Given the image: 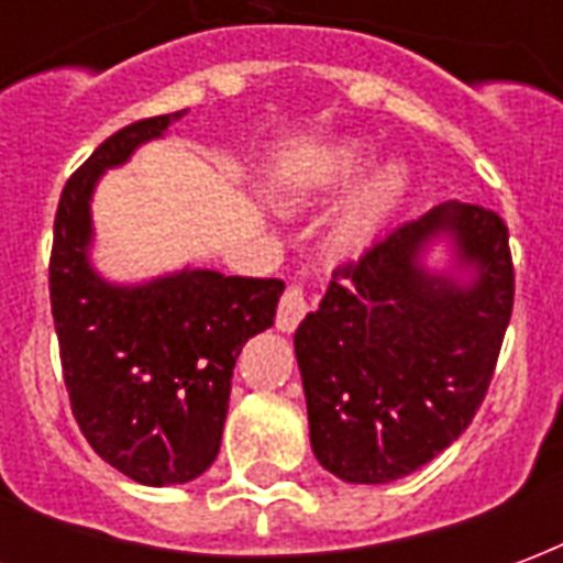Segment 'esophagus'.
<instances>
[{
    "label": "esophagus",
    "mask_w": 563,
    "mask_h": 563,
    "mask_svg": "<svg viewBox=\"0 0 563 563\" xmlns=\"http://www.w3.org/2000/svg\"><path fill=\"white\" fill-rule=\"evenodd\" d=\"M310 310L307 307L305 292L298 289V286H289L280 298V307H277V329L280 331H295L298 329V322L305 319V313Z\"/></svg>",
    "instance_id": "34e87169"
}]
</instances>
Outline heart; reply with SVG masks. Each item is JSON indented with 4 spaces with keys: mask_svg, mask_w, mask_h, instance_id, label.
<instances>
[{
    "mask_svg": "<svg viewBox=\"0 0 563 563\" xmlns=\"http://www.w3.org/2000/svg\"><path fill=\"white\" fill-rule=\"evenodd\" d=\"M379 150L367 141H350L331 153L329 165L322 168L317 180L310 184V189L319 192H341V189H353L355 184H362L367 174L377 168ZM410 168L401 162H389L383 165L371 180H367L353 201L341 210V217L334 220L331 229V244L338 253H362L367 246H374L379 241V234L389 229V222L395 220V213L401 210V205L410 196Z\"/></svg>",
    "mask_w": 563,
    "mask_h": 563,
    "instance_id": "obj_1",
    "label": "heart"
}]
</instances>
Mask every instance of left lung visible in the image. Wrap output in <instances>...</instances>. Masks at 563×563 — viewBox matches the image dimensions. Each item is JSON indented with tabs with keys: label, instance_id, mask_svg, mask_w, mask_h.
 <instances>
[{
	"label": "left lung",
	"instance_id": "8db88e82",
	"mask_svg": "<svg viewBox=\"0 0 563 563\" xmlns=\"http://www.w3.org/2000/svg\"><path fill=\"white\" fill-rule=\"evenodd\" d=\"M512 313L509 234L446 201L331 274L295 331L310 446L343 483L410 476L459 440Z\"/></svg>",
	"mask_w": 563,
	"mask_h": 563
}]
</instances>
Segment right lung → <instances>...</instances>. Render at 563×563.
<instances>
[{"instance_id": "right-lung-1", "label": "right lung", "mask_w": 563, "mask_h": 563, "mask_svg": "<svg viewBox=\"0 0 563 563\" xmlns=\"http://www.w3.org/2000/svg\"><path fill=\"white\" fill-rule=\"evenodd\" d=\"M184 117H150L99 144L63 189L51 256L71 413L111 467L153 488L192 483L213 464L238 353L274 325L283 295V280L192 265L135 283L96 268V186Z\"/></svg>"}]
</instances>
